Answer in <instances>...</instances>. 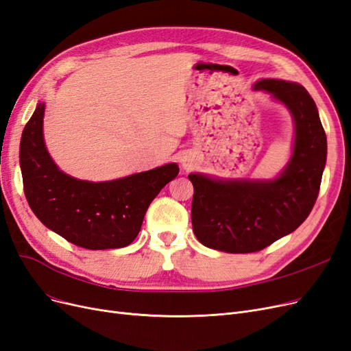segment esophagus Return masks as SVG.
Masks as SVG:
<instances>
[{"mask_svg":"<svg viewBox=\"0 0 351 351\" xmlns=\"http://www.w3.org/2000/svg\"><path fill=\"white\" fill-rule=\"evenodd\" d=\"M180 162H181V167H183L184 170H189V168L193 165V156L187 152H183L180 155Z\"/></svg>","mask_w":351,"mask_h":351,"instance_id":"1","label":"esophagus"}]
</instances>
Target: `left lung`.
Wrapping results in <instances>:
<instances>
[{"label":"left lung","instance_id":"obj_1","mask_svg":"<svg viewBox=\"0 0 351 351\" xmlns=\"http://www.w3.org/2000/svg\"><path fill=\"white\" fill-rule=\"evenodd\" d=\"M252 88L269 93L292 114L293 148L283 171L270 180L189 176L195 189L191 223L196 238L231 254L260 251L293 232L315 204L327 162V136L305 87L265 78Z\"/></svg>","mask_w":351,"mask_h":351}]
</instances>
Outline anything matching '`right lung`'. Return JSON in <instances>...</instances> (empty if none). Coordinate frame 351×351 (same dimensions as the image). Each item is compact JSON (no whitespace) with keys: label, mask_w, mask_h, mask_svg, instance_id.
<instances>
[{"label":"right lung","mask_w":351,"mask_h":351,"mask_svg":"<svg viewBox=\"0 0 351 351\" xmlns=\"http://www.w3.org/2000/svg\"><path fill=\"white\" fill-rule=\"evenodd\" d=\"M39 101L20 142L24 195L38 219L69 243L87 250L123 248L134 241L151 202L178 174L176 162L110 181L71 177L53 162L43 138Z\"/></svg>","instance_id":"add662e5"}]
</instances>
